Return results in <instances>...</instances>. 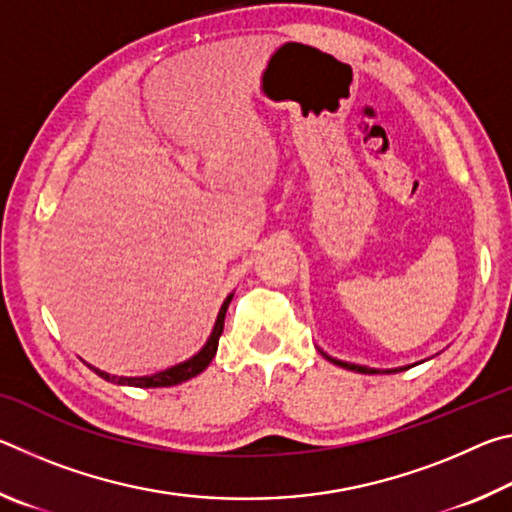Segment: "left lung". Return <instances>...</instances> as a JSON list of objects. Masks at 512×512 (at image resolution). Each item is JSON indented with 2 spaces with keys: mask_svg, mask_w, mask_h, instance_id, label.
<instances>
[{
  "mask_svg": "<svg viewBox=\"0 0 512 512\" xmlns=\"http://www.w3.org/2000/svg\"><path fill=\"white\" fill-rule=\"evenodd\" d=\"M320 354H323V357L327 359V361H332V363H336V366H341V368H348V370H354V372H363V375H391V372H402V370H409L411 366H402V368H388V370H377V368H368V366H359V363H348V361H341V359H334V357H329L327 352H323V350H318ZM415 366V363H413Z\"/></svg>",
  "mask_w": 512,
  "mask_h": 512,
  "instance_id": "left-lung-1",
  "label": "left lung"
}]
</instances>
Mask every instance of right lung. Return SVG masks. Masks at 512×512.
<instances>
[{
    "instance_id": "add662e5",
    "label": "right lung",
    "mask_w": 512,
    "mask_h": 512,
    "mask_svg": "<svg viewBox=\"0 0 512 512\" xmlns=\"http://www.w3.org/2000/svg\"><path fill=\"white\" fill-rule=\"evenodd\" d=\"M235 293H230L228 298L223 300V305L219 309V316L214 320V327H212V334L207 336V341L201 350H198L194 357H189L185 361L176 363V366H171L167 370H160V372H153V375H144V377H119V375H110V372H103L99 368H94L88 363V368L97 372L101 379L112 381V384H119V386H137V388H164V386H176V384H183V381L192 379L196 375H201V372L210 366V361L214 359L216 348H219V336L223 332V320H225V311H228V305Z\"/></svg>"
}]
</instances>
